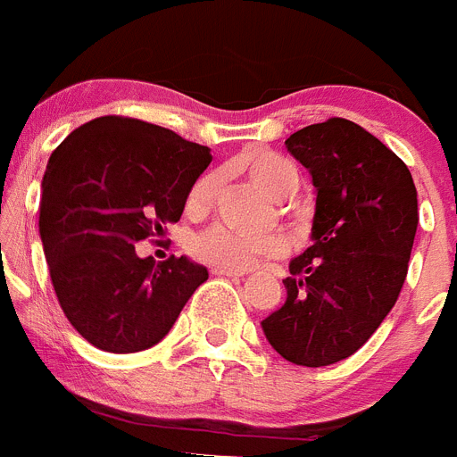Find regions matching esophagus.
Masks as SVG:
<instances>
[{
	"label": "esophagus",
	"mask_w": 457,
	"mask_h": 457,
	"mask_svg": "<svg viewBox=\"0 0 457 457\" xmlns=\"http://www.w3.org/2000/svg\"><path fill=\"white\" fill-rule=\"evenodd\" d=\"M210 272L221 274V277H245V270L226 268V265H212V268H210Z\"/></svg>",
	"instance_id": "1"
}]
</instances>
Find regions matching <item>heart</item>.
<instances>
[{
  "instance_id": "1",
  "label": "heart",
  "mask_w": 457,
  "mask_h": 457,
  "mask_svg": "<svg viewBox=\"0 0 457 457\" xmlns=\"http://www.w3.org/2000/svg\"><path fill=\"white\" fill-rule=\"evenodd\" d=\"M240 169L258 189H263L272 199H288L300 187V171L288 157L268 148H249L237 157ZM215 192V176L205 173L194 180L187 192V210L199 215L210 205ZM194 256L212 265L245 270L256 265L261 258H274L288 252V240L278 233H268L261 237H245L224 226H212L192 242Z\"/></svg>"
}]
</instances>
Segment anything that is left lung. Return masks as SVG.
Masks as SVG:
<instances>
[{
    "instance_id": "left-lung-1",
    "label": "left lung",
    "mask_w": 457,
    "mask_h": 457,
    "mask_svg": "<svg viewBox=\"0 0 457 457\" xmlns=\"http://www.w3.org/2000/svg\"><path fill=\"white\" fill-rule=\"evenodd\" d=\"M286 148L316 187L311 247L290 261L286 302L261 327L284 359L329 366L357 353L394 309L419 204L401 157L345 119L306 125Z\"/></svg>"
}]
</instances>
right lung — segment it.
<instances>
[{
	"instance_id": "right-lung-1",
	"label": "right lung",
	"mask_w": 457,
	"mask_h": 457,
	"mask_svg": "<svg viewBox=\"0 0 457 457\" xmlns=\"http://www.w3.org/2000/svg\"><path fill=\"white\" fill-rule=\"evenodd\" d=\"M210 160L208 146L125 116L79 125L50 155L40 240L59 304L91 345L116 354L153 348L208 278L187 256L155 265L135 245L180 220Z\"/></svg>"
}]
</instances>
